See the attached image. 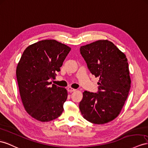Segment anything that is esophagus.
I'll return each instance as SVG.
<instances>
[{
    "instance_id": "1",
    "label": "esophagus",
    "mask_w": 148,
    "mask_h": 148,
    "mask_svg": "<svg viewBox=\"0 0 148 148\" xmlns=\"http://www.w3.org/2000/svg\"><path fill=\"white\" fill-rule=\"evenodd\" d=\"M75 89L72 88H70V87H69V88H67V91L69 92H74L75 91Z\"/></svg>"
}]
</instances>
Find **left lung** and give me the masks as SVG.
Instances as JSON below:
<instances>
[{
	"mask_svg": "<svg viewBox=\"0 0 148 148\" xmlns=\"http://www.w3.org/2000/svg\"><path fill=\"white\" fill-rule=\"evenodd\" d=\"M81 54L89 71L99 77L96 93L85 91L79 103L84 119L102 124L119 115L131 88L127 59L123 52L108 40L81 46Z\"/></svg>",
	"mask_w": 148,
	"mask_h": 148,
	"instance_id": "left-lung-1",
	"label": "left lung"
}]
</instances>
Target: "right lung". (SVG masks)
Here are the masks:
<instances>
[{"label": "right lung", "instance_id": "add662e5", "mask_svg": "<svg viewBox=\"0 0 148 148\" xmlns=\"http://www.w3.org/2000/svg\"><path fill=\"white\" fill-rule=\"evenodd\" d=\"M70 51L56 40H43L29 45L21 56L16 70L21 97L26 111L38 121L54 120L64 111L66 89L49 81L55 79Z\"/></svg>", "mask_w": 148, "mask_h": 148}]
</instances>
